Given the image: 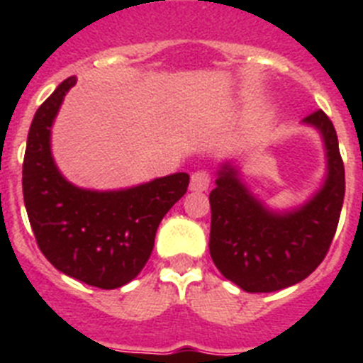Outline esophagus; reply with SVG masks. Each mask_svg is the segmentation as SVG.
Returning <instances> with one entry per match:
<instances>
[{
	"instance_id": "esophagus-1",
	"label": "esophagus",
	"mask_w": 363,
	"mask_h": 363,
	"mask_svg": "<svg viewBox=\"0 0 363 363\" xmlns=\"http://www.w3.org/2000/svg\"><path fill=\"white\" fill-rule=\"evenodd\" d=\"M211 185V174L207 171H196V172H192L191 176V191L194 192H203L207 191Z\"/></svg>"
}]
</instances>
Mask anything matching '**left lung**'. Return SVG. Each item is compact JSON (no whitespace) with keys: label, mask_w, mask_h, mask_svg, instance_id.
<instances>
[{"label":"left lung","mask_w":363,"mask_h":363,"mask_svg":"<svg viewBox=\"0 0 363 363\" xmlns=\"http://www.w3.org/2000/svg\"><path fill=\"white\" fill-rule=\"evenodd\" d=\"M325 143L327 178L307 203L274 213L252 196L230 163L211 191L209 251L218 271L247 293H272L306 280L325 258L344 205L345 171L338 136L323 111L303 120Z\"/></svg>","instance_id":"left-lung-1"}]
</instances>
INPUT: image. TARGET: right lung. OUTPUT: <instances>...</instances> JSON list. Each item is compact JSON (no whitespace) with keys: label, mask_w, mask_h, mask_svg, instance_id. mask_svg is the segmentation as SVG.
I'll list each match as a JSON object with an SVG mask.
<instances>
[{"label":"right lung","mask_w":363,"mask_h":363,"mask_svg":"<svg viewBox=\"0 0 363 363\" xmlns=\"http://www.w3.org/2000/svg\"><path fill=\"white\" fill-rule=\"evenodd\" d=\"M57 85L34 114L23 160V200L38 247L63 274L116 289L140 274L154 236L189 187L187 172L121 191H89L67 182L50 152V127L70 86Z\"/></svg>","instance_id":"obj_1"}]
</instances>
